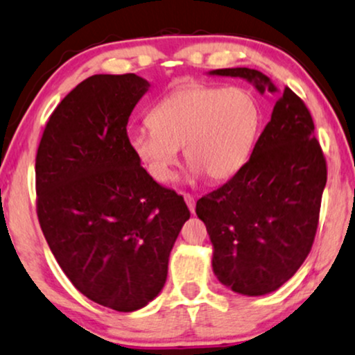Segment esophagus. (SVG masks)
<instances>
[{"mask_svg": "<svg viewBox=\"0 0 355 355\" xmlns=\"http://www.w3.org/2000/svg\"><path fill=\"white\" fill-rule=\"evenodd\" d=\"M183 198H185V202H187L188 209H190L191 214H195V206H196L195 198H193L191 195H188V193H185V195H183Z\"/></svg>", "mask_w": 355, "mask_h": 355, "instance_id": "obj_1", "label": "esophagus"}]
</instances>
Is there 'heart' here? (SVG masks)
I'll list each match as a JSON object with an SVG mask.
<instances>
[{
    "label": "heart",
    "mask_w": 355,
    "mask_h": 355,
    "mask_svg": "<svg viewBox=\"0 0 355 355\" xmlns=\"http://www.w3.org/2000/svg\"><path fill=\"white\" fill-rule=\"evenodd\" d=\"M148 120L150 128L130 135V148L155 182L172 180L182 148L191 178L224 182L252 154L259 107L242 87L187 86L162 98Z\"/></svg>",
    "instance_id": "obj_1"
}]
</instances>
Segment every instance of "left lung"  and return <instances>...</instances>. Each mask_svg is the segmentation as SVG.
I'll return each mask as SVG.
<instances>
[{"label": "left lung", "instance_id": "8db88e82", "mask_svg": "<svg viewBox=\"0 0 355 355\" xmlns=\"http://www.w3.org/2000/svg\"><path fill=\"white\" fill-rule=\"evenodd\" d=\"M252 83L276 96L271 120L250 160L196 202L212 243V271L237 294L277 291L309 257L318 227L326 160L315 125L300 97L279 91L266 74L250 68L209 71Z\"/></svg>", "mask_w": 355, "mask_h": 355}]
</instances>
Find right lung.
Instances as JSON below:
<instances>
[{
    "label": "right lung",
    "instance_id": "add662e5",
    "mask_svg": "<svg viewBox=\"0 0 355 355\" xmlns=\"http://www.w3.org/2000/svg\"><path fill=\"white\" fill-rule=\"evenodd\" d=\"M150 84L96 74L51 113L35 159L37 216L46 243L89 300L135 311L167 279L168 257L190 211L141 167L126 135Z\"/></svg>",
    "mask_w": 355,
    "mask_h": 355
}]
</instances>
